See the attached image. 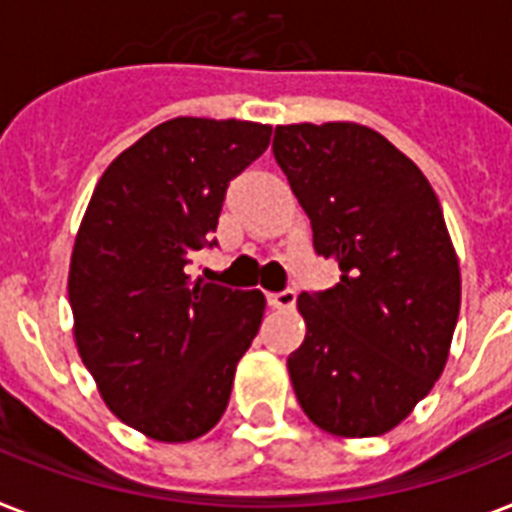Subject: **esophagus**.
Here are the masks:
<instances>
[{
    "instance_id": "esophagus-1",
    "label": "esophagus",
    "mask_w": 512,
    "mask_h": 512,
    "mask_svg": "<svg viewBox=\"0 0 512 512\" xmlns=\"http://www.w3.org/2000/svg\"><path fill=\"white\" fill-rule=\"evenodd\" d=\"M268 305L273 307V310H292L294 305H297V294L294 292H278V294H268Z\"/></svg>"
}]
</instances>
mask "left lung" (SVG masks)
Here are the masks:
<instances>
[{
    "mask_svg": "<svg viewBox=\"0 0 512 512\" xmlns=\"http://www.w3.org/2000/svg\"><path fill=\"white\" fill-rule=\"evenodd\" d=\"M273 155L339 284L302 292L307 334L286 360L305 415L334 436L392 431L450 357L460 265L429 178L360 123L276 126Z\"/></svg>",
    "mask_w": 512,
    "mask_h": 512,
    "instance_id": "8db88e82",
    "label": "left lung"
}]
</instances>
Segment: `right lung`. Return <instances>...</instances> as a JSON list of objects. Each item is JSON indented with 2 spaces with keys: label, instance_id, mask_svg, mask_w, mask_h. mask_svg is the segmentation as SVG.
<instances>
[{
  "label": "right lung",
  "instance_id": "right-lung-1",
  "mask_svg": "<svg viewBox=\"0 0 512 512\" xmlns=\"http://www.w3.org/2000/svg\"><path fill=\"white\" fill-rule=\"evenodd\" d=\"M273 128L173 118L107 165L73 244V336L105 405L155 442H191L226 413L236 365L263 323V292L191 281L231 178Z\"/></svg>",
  "mask_w": 512,
  "mask_h": 512
}]
</instances>
